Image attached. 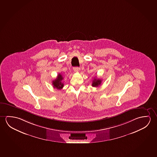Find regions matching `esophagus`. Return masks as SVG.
<instances>
[{"instance_id":"obj_1","label":"esophagus","mask_w":157,"mask_h":157,"mask_svg":"<svg viewBox=\"0 0 157 157\" xmlns=\"http://www.w3.org/2000/svg\"><path fill=\"white\" fill-rule=\"evenodd\" d=\"M73 70H74V71L75 72H77V71H78V68L77 67H73Z\"/></svg>"}]
</instances>
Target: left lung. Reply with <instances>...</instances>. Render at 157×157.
<instances>
[{
  "label": "left lung",
  "mask_w": 157,
  "mask_h": 157,
  "mask_svg": "<svg viewBox=\"0 0 157 157\" xmlns=\"http://www.w3.org/2000/svg\"><path fill=\"white\" fill-rule=\"evenodd\" d=\"M101 81H102V80L99 79V78L98 79V78H95L93 80L92 86L93 87H98V86H99L100 85H101Z\"/></svg>",
  "instance_id": "1"
}]
</instances>
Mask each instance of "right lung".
Instances as JSON below:
<instances>
[{
  "label": "right lung",
  "instance_id": "obj_1",
  "mask_svg": "<svg viewBox=\"0 0 157 157\" xmlns=\"http://www.w3.org/2000/svg\"><path fill=\"white\" fill-rule=\"evenodd\" d=\"M63 79V77L62 75L59 74L57 78L52 81L53 87L55 88H57V90H62L63 87H64V84L62 82Z\"/></svg>",
  "mask_w": 157,
  "mask_h": 157
}]
</instances>
